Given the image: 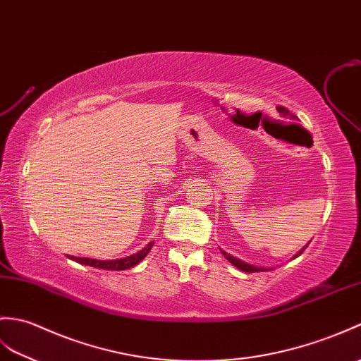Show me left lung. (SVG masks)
<instances>
[{"label": "left lung", "instance_id": "left-lung-1", "mask_svg": "<svg viewBox=\"0 0 361 361\" xmlns=\"http://www.w3.org/2000/svg\"><path fill=\"white\" fill-rule=\"evenodd\" d=\"M276 111H279V114L281 115V116H289V118H295V115H292L286 107H283V106H279L276 107ZM309 245V243H307ZM307 245L303 247V249H300L298 252L292 257V259L294 258H297V257H300L301 254H303V250L307 247ZM221 254L226 257V259H228V262H231L233 266L235 267H238L240 271H243V272H263V271H269V269H266V267H257V266H254V264H249V263H245V262H241V259H238L237 257H232L231 254H228V252H224V250H221Z\"/></svg>", "mask_w": 361, "mask_h": 361}]
</instances>
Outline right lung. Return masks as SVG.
I'll return each mask as SVG.
<instances>
[{"label":"right lung","mask_w":361,"mask_h":361,"mask_svg":"<svg viewBox=\"0 0 361 361\" xmlns=\"http://www.w3.org/2000/svg\"><path fill=\"white\" fill-rule=\"evenodd\" d=\"M152 246H154V241H150L146 247L138 250L137 254L124 257V258H118V259H95V258H86V257L81 258V257H71V255H67V257L73 259V262L86 264V266H92V267H98V269L126 271V269H130V267L138 264L141 259L149 254V250L152 249Z\"/></svg>","instance_id":"obj_1"}]
</instances>
